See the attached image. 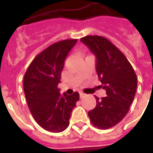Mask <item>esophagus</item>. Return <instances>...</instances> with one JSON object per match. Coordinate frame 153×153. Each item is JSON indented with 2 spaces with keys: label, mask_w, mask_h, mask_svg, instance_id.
Segmentation results:
<instances>
[{
  "label": "esophagus",
  "mask_w": 153,
  "mask_h": 153,
  "mask_svg": "<svg viewBox=\"0 0 153 153\" xmlns=\"http://www.w3.org/2000/svg\"><path fill=\"white\" fill-rule=\"evenodd\" d=\"M85 96H86V94H85V93H79V97H80V98H83V97H84Z\"/></svg>",
  "instance_id": "esophagus-1"
}]
</instances>
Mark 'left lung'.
<instances>
[{"instance_id": "1", "label": "left lung", "mask_w": 153, "mask_h": 153, "mask_svg": "<svg viewBox=\"0 0 153 153\" xmlns=\"http://www.w3.org/2000/svg\"><path fill=\"white\" fill-rule=\"evenodd\" d=\"M80 41L95 55L97 75L107 95L101 99L95 97L97 105L88 116L94 126L109 129L129 112L137 87L136 74L123 53L103 36L90 35Z\"/></svg>"}]
</instances>
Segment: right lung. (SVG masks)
Instances as JSON below:
<instances>
[{"label": "right lung", "mask_w": 153, "mask_h": 153, "mask_svg": "<svg viewBox=\"0 0 153 153\" xmlns=\"http://www.w3.org/2000/svg\"><path fill=\"white\" fill-rule=\"evenodd\" d=\"M76 39L52 44L31 62L24 77V90L30 111L37 124L45 130L60 132L70 124V115L79 95H60V83L65 59Z\"/></svg>", "instance_id": "1"}]
</instances>
